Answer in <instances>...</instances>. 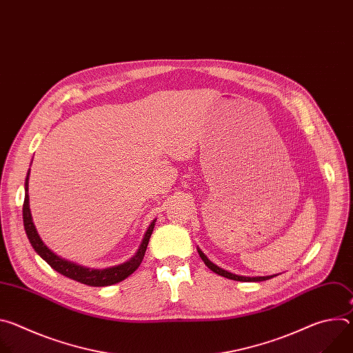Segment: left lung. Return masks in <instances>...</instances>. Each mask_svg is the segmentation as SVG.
Returning a JSON list of instances; mask_svg holds the SVG:
<instances>
[{
	"mask_svg": "<svg viewBox=\"0 0 353 353\" xmlns=\"http://www.w3.org/2000/svg\"><path fill=\"white\" fill-rule=\"evenodd\" d=\"M196 251H198V254H199L201 260L204 261V264H205L211 271H214L215 274H218V275H221V276H225V278H228V279L240 281V282H261V281H267V279H271V278L276 276L275 274H274V275H267V276H243V275H236V274H232V272H229V271H226V270L218 267L216 264H214V263L203 253V251H201L199 247H196Z\"/></svg>",
	"mask_w": 353,
	"mask_h": 353,
	"instance_id": "left-lung-1",
	"label": "left lung"
}]
</instances>
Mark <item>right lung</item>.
<instances>
[{
	"label": "right lung",
	"instance_id": "add662e5",
	"mask_svg": "<svg viewBox=\"0 0 353 353\" xmlns=\"http://www.w3.org/2000/svg\"><path fill=\"white\" fill-rule=\"evenodd\" d=\"M29 170H28L26 179H25L23 226H25V232L28 234V239H29L32 247L50 267L70 279H74L77 282H81L83 285H89V286H110V285L119 283V282L124 281L125 278H128L139 267V264L143 260L150 234H152V232H154L157 219H154L148 226V229L143 234V239L137 250V253L130 260H127L119 265H113V267H108V268H102V270L88 268V267L75 264V263L68 261V260L57 256L56 253H53V251L43 243V240L40 239V236L36 230V226L32 219L30 208H29V192H28L29 191V174H30Z\"/></svg>",
	"mask_w": 353,
	"mask_h": 353
}]
</instances>
